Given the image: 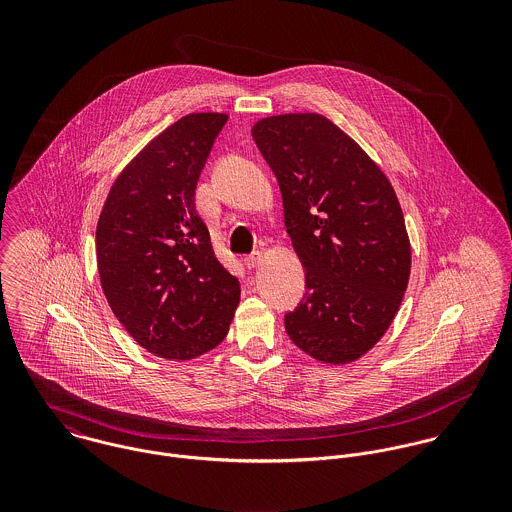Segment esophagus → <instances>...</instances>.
I'll use <instances>...</instances> for the list:
<instances>
[{
    "label": "esophagus",
    "mask_w": 512,
    "mask_h": 512,
    "mask_svg": "<svg viewBox=\"0 0 512 512\" xmlns=\"http://www.w3.org/2000/svg\"><path fill=\"white\" fill-rule=\"evenodd\" d=\"M260 262H262V252H252V254H248L244 258V266L246 268H256Z\"/></svg>",
    "instance_id": "esophagus-1"
}]
</instances>
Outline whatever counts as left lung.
Returning <instances> with one entry per match:
<instances>
[{"instance_id":"8db88e82","label":"left lung","mask_w":512,"mask_h":512,"mask_svg":"<svg viewBox=\"0 0 512 512\" xmlns=\"http://www.w3.org/2000/svg\"><path fill=\"white\" fill-rule=\"evenodd\" d=\"M272 167L305 295L286 313L309 357L347 365L390 327L410 278V240L396 193L363 147L321 114H282L254 124Z\"/></svg>"}]
</instances>
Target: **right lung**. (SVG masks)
<instances>
[{
  "mask_svg": "<svg viewBox=\"0 0 512 512\" xmlns=\"http://www.w3.org/2000/svg\"><path fill=\"white\" fill-rule=\"evenodd\" d=\"M228 116L189 114L153 138L118 175L96 226L104 295L149 353L189 361L228 333L238 280L215 256L195 189Z\"/></svg>",
  "mask_w": 512,
  "mask_h": 512,
  "instance_id": "add662e5",
  "label": "right lung"
}]
</instances>
